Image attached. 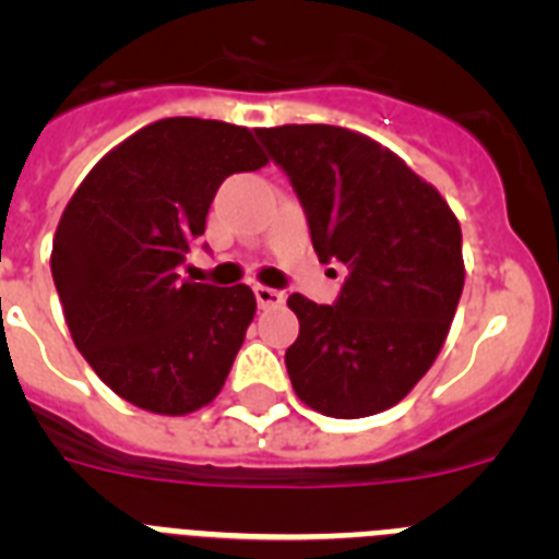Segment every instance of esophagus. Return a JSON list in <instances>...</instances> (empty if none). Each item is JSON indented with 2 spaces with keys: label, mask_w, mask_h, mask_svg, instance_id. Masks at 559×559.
I'll return each mask as SVG.
<instances>
[{
  "label": "esophagus",
  "mask_w": 559,
  "mask_h": 559,
  "mask_svg": "<svg viewBox=\"0 0 559 559\" xmlns=\"http://www.w3.org/2000/svg\"><path fill=\"white\" fill-rule=\"evenodd\" d=\"M254 296L260 308H276V305L285 302V294L276 288H269V285H254Z\"/></svg>",
  "instance_id": "esophagus-1"
}]
</instances>
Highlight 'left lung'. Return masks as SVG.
<instances>
[{
    "mask_svg": "<svg viewBox=\"0 0 559 559\" xmlns=\"http://www.w3.org/2000/svg\"><path fill=\"white\" fill-rule=\"evenodd\" d=\"M290 176L322 263L347 265L338 302L288 296L299 338L285 353L296 397L358 419L397 406L445 344L464 288L462 229L397 153L338 126L257 128Z\"/></svg>",
    "mask_w": 559,
    "mask_h": 559,
    "instance_id": "8db88e82",
    "label": "left lung"
}]
</instances>
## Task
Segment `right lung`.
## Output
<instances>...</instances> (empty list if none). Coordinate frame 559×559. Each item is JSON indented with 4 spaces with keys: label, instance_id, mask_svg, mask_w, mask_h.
Listing matches in <instances>:
<instances>
[{
    "label": "right lung",
    "instance_id": "1",
    "mask_svg": "<svg viewBox=\"0 0 559 559\" xmlns=\"http://www.w3.org/2000/svg\"><path fill=\"white\" fill-rule=\"evenodd\" d=\"M263 165L249 128L167 117L111 147L69 199L49 254L69 333L136 408L185 417L224 389L257 299L179 280V265L221 181Z\"/></svg>",
    "mask_w": 559,
    "mask_h": 559
}]
</instances>
